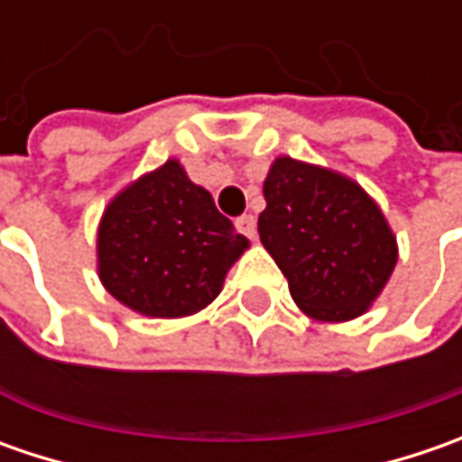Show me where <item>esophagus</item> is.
Returning a JSON list of instances; mask_svg holds the SVG:
<instances>
[{"instance_id":"34e87169","label":"esophagus","mask_w":462,"mask_h":462,"mask_svg":"<svg viewBox=\"0 0 462 462\" xmlns=\"http://www.w3.org/2000/svg\"><path fill=\"white\" fill-rule=\"evenodd\" d=\"M236 228H239L244 236L254 239V236H257V218H254L252 213H244L241 218H236Z\"/></svg>"}]
</instances>
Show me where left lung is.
Here are the masks:
<instances>
[{
    "mask_svg": "<svg viewBox=\"0 0 462 462\" xmlns=\"http://www.w3.org/2000/svg\"><path fill=\"white\" fill-rule=\"evenodd\" d=\"M259 239L295 306L313 321L342 324L370 310L399 262L381 205L352 177L277 156L264 177Z\"/></svg>",
    "mask_w": 462,
    "mask_h": 462,
    "instance_id": "left-lung-1",
    "label": "left lung"
}]
</instances>
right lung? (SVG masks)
<instances>
[{"label": "right lung", "instance_id": "1", "mask_svg": "<svg viewBox=\"0 0 462 462\" xmlns=\"http://www.w3.org/2000/svg\"><path fill=\"white\" fill-rule=\"evenodd\" d=\"M249 239L216 210L180 159L141 174L107 203L97 226L105 291L149 319H185L210 306Z\"/></svg>", "mask_w": 462, "mask_h": 462}]
</instances>
